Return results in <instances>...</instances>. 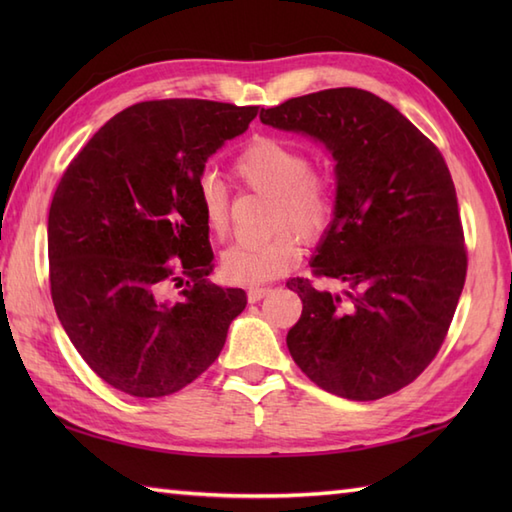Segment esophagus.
<instances>
[{
  "label": "esophagus",
  "mask_w": 512,
  "mask_h": 512,
  "mask_svg": "<svg viewBox=\"0 0 512 512\" xmlns=\"http://www.w3.org/2000/svg\"><path fill=\"white\" fill-rule=\"evenodd\" d=\"M266 295H270V288H268V286H255V288H248V301H250V303L262 301Z\"/></svg>",
  "instance_id": "1"
}]
</instances>
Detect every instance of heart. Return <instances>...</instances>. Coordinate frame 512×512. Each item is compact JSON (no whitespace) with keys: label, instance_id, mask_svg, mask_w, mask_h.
Instances as JSON below:
<instances>
[{"label":"heart","instance_id":"obj_1","mask_svg":"<svg viewBox=\"0 0 512 512\" xmlns=\"http://www.w3.org/2000/svg\"><path fill=\"white\" fill-rule=\"evenodd\" d=\"M235 178L246 189L270 195L268 226L262 242L235 244L222 255V277L231 284L259 286L286 275L301 259V240L319 242L336 213L334 184L328 173L310 167L303 149L273 136H259L233 160ZM204 226L217 239L231 228V193L215 173L195 184Z\"/></svg>","mask_w":512,"mask_h":512}]
</instances>
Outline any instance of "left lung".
Here are the masks:
<instances>
[{"label": "left lung", "instance_id": "8db88e82", "mask_svg": "<svg viewBox=\"0 0 512 512\" xmlns=\"http://www.w3.org/2000/svg\"><path fill=\"white\" fill-rule=\"evenodd\" d=\"M301 132L336 160V213L312 259L290 279L303 301L286 336L312 383L341 398L378 400L413 383L436 358L466 279L458 198L440 149L380 96L334 88L259 114Z\"/></svg>", "mask_w": 512, "mask_h": 512}]
</instances>
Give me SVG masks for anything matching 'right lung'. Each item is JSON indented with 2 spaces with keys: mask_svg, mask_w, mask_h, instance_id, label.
<instances>
[{
  "mask_svg": "<svg viewBox=\"0 0 512 512\" xmlns=\"http://www.w3.org/2000/svg\"><path fill=\"white\" fill-rule=\"evenodd\" d=\"M259 107L145 101L110 118L65 169L50 204V295L76 352L136 398L176 394L220 356L246 308L220 288L195 184ZM176 261V265H171ZM180 287L181 299L166 292Z\"/></svg>",
  "mask_w": 512,
  "mask_h": 512,
  "instance_id": "add662e5",
  "label": "right lung"
}]
</instances>
